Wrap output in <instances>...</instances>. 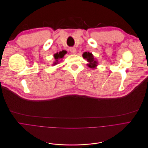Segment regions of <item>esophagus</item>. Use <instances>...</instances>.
<instances>
[{
	"label": "esophagus",
	"mask_w": 148,
	"mask_h": 148,
	"mask_svg": "<svg viewBox=\"0 0 148 148\" xmlns=\"http://www.w3.org/2000/svg\"><path fill=\"white\" fill-rule=\"evenodd\" d=\"M70 51L72 53H76V49L75 48H70Z\"/></svg>",
	"instance_id": "1"
}]
</instances>
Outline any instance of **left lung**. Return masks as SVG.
I'll return each instance as SVG.
<instances>
[{
  "label": "left lung",
  "instance_id": "1",
  "mask_svg": "<svg viewBox=\"0 0 148 148\" xmlns=\"http://www.w3.org/2000/svg\"><path fill=\"white\" fill-rule=\"evenodd\" d=\"M83 57L84 59L87 60L88 62H89V64H87V66L89 68L94 69L97 66L98 62L95 60V59L94 58V56L92 53H90L89 52H85L83 53Z\"/></svg>",
  "mask_w": 148,
  "mask_h": 148
}]
</instances>
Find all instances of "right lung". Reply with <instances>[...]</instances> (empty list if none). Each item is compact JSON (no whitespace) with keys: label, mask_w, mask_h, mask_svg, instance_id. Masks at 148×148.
Listing matches in <instances>:
<instances>
[{"label":"right lung","mask_w":148,"mask_h":148,"mask_svg":"<svg viewBox=\"0 0 148 148\" xmlns=\"http://www.w3.org/2000/svg\"><path fill=\"white\" fill-rule=\"evenodd\" d=\"M67 53V51H65V50H63L62 51H60V52H57L56 53H55L53 56H54V58H55V62H53V65H55L58 64L59 60H61L62 58H64V55Z\"/></svg>","instance_id":"obj_1"}]
</instances>
